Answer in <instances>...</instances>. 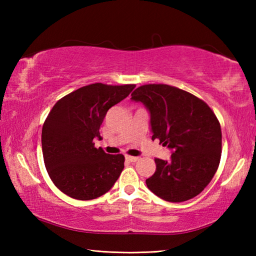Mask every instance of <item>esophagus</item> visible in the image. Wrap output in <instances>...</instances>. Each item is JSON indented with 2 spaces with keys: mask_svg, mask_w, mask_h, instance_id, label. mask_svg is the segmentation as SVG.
I'll use <instances>...</instances> for the list:
<instances>
[{
  "mask_svg": "<svg viewBox=\"0 0 256 256\" xmlns=\"http://www.w3.org/2000/svg\"><path fill=\"white\" fill-rule=\"evenodd\" d=\"M125 158H126V160H128V162H138V157H133V156H125Z\"/></svg>",
  "mask_w": 256,
  "mask_h": 256,
  "instance_id": "1",
  "label": "esophagus"
}]
</instances>
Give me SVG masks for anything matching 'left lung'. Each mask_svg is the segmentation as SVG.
Listing matches in <instances>:
<instances>
[{"instance_id": "1", "label": "left lung", "mask_w": 256, "mask_h": 256, "mask_svg": "<svg viewBox=\"0 0 256 256\" xmlns=\"http://www.w3.org/2000/svg\"><path fill=\"white\" fill-rule=\"evenodd\" d=\"M132 100L150 112L152 140L172 150V159L154 158L146 186L164 201L183 202L210 183L222 158V128L214 110L194 94L168 84H144Z\"/></svg>"}]
</instances>
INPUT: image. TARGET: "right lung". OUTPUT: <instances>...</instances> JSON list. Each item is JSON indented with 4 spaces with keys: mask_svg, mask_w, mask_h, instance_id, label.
<instances>
[{
    "mask_svg": "<svg viewBox=\"0 0 256 256\" xmlns=\"http://www.w3.org/2000/svg\"><path fill=\"white\" fill-rule=\"evenodd\" d=\"M136 84H92L81 86L55 104L42 130L47 172L60 192L76 200L102 196L122 172L123 154L96 148L94 138L107 110L126 98Z\"/></svg>",
    "mask_w": 256,
    "mask_h": 256,
    "instance_id": "1",
    "label": "right lung"
}]
</instances>
